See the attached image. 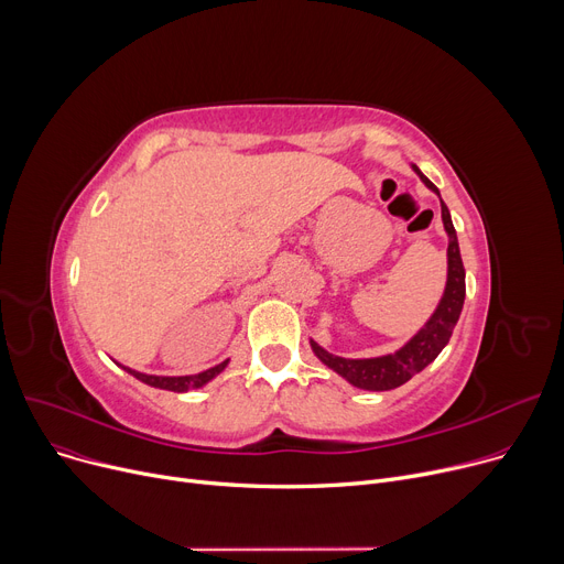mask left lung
<instances>
[{
	"label": "left lung",
	"mask_w": 564,
	"mask_h": 564,
	"mask_svg": "<svg viewBox=\"0 0 564 564\" xmlns=\"http://www.w3.org/2000/svg\"><path fill=\"white\" fill-rule=\"evenodd\" d=\"M412 171L421 177V182L440 195V188L430 182L416 165H412ZM442 223L448 235V250H446V286L440 297V303L435 312L430 314V318L423 323V327L410 341H405L399 350L380 355V357H361V359H350V357H339L327 352L323 346H318L314 339H310V346L314 355L325 364L327 369H333L337 376H341L346 382H350L357 389H367V391H389L405 384L410 378L421 373L430 361H435V357L444 350L448 344L453 327L457 325V318L462 314V305H465V267H462V257H459V243L455 227L451 220V212L444 205L442 195Z\"/></svg>",
	"instance_id": "8db88e82"
}]
</instances>
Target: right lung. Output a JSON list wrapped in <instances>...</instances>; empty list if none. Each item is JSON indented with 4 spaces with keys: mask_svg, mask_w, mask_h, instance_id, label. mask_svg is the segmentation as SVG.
<instances>
[{
    "mask_svg": "<svg viewBox=\"0 0 564 564\" xmlns=\"http://www.w3.org/2000/svg\"><path fill=\"white\" fill-rule=\"evenodd\" d=\"M116 361V359H113ZM118 367L122 371H127L129 376H134L137 380H141L143 384H150V387H156V389H169V391H177V393H184V391H191V389H200L205 384H209L216 376H220L225 369L229 359L216 364V367L203 371V373H193V376H150V373H141L137 369H129V367H122L120 361H116Z\"/></svg>",
    "mask_w": 564,
    "mask_h": 564,
    "instance_id": "right-lung-1",
    "label": "right lung"
}]
</instances>
